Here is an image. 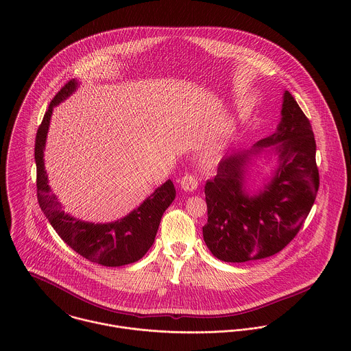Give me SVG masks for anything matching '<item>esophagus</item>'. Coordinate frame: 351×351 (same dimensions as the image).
<instances>
[{
  "label": "esophagus",
  "mask_w": 351,
  "mask_h": 351,
  "mask_svg": "<svg viewBox=\"0 0 351 351\" xmlns=\"http://www.w3.org/2000/svg\"><path fill=\"white\" fill-rule=\"evenodd\" d=\"M180 186L186 192H195L199 186V182L193 174H185L180 181Z\"/></svg>",
  "instance_id": "obj_1"
}]
</instances>
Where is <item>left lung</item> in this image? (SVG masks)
I'll use <instances>...</instances> for the list:
<instances>
[{"instance_id":"1","label":"left lung","mask_w":351,"mask_h":351,"mask_svg":"<svg viewBox=\"0 0 351 351\" xmlns=\"http://www.w3.org/2000/svg\"><path fill=\"white\" fill-rule=\"evenodd\" d=\"M269 147L279 165L269 180L250 194L245 186L252 156ZM319 189L312 127L293 96H282L277 131L249 150L224 156L205 184L206 247L220 261L247 262L282 250L299 232Z\"/></svg>"}]
</instances>
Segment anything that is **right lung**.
<instances>
[{"label":"right lung","mask_w":351,"mask_h":351,"mask_svg":"<svg viewBox=\"0 0 351 351\" xmlns=\"http://www.w3.org/2000/svg\"><path fill=\"white\" fill-rule=\"evenodd\" d=\"M80 82L71 80L52 99L36 134L35 160L38 201L56 234L75 252L102 266L116 267L139 261L152 246L163 212L176 199V188L167 180L127 216L110 223H92L66 213L51 192L45 167V150L52 110L70 97Z\"/></svg>","instance_id":"right-lung-1"}]
</instances>
